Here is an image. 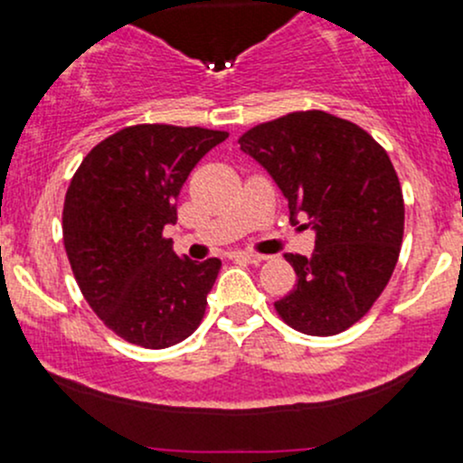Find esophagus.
I'll return each instance as SVG.
<instances>
[{
  "instance_id": "1",
  "label": "esophagus",
  "mask_w": 463,
  "mask_h": 463,
  "mask_svg": "<svg viewBox=\"0 0 463 463\" xmlns=\"http://www.w3.org/2000/svg\"><path fill=\"white\" fill-rule=\"evenodd\" d=\"M232 260L249 261V264H261V261H264L261 255H255V253H235V255H232Z\"/></svg>"
}]
</instances>
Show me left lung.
<instances>
[{"label": "left lung", "instance_id": "8db88e82", "mask_svg": "<svg viewBox=\"0 0 463 463\" xmlns=\"http://www.w3.org/2000/svg\"><path fill=\"white\" fill-rule=\"evenodd\" d=\"M240 147L273 176L291 222L307 217L316 231L311 258L287 255L298 282L275 311L309 335L349 329L387 287L403 241V193L387 152L318 109L261 123Z\"/></svg>", "mask_w": 463, "mask_h": 463}]
</instances>
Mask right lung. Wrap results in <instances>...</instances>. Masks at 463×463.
<instances>
[{"mask_svg": "<svg viewBox=\"0 0 463 463\" xmlns=\"http://www.w3.org/2000/svg\"><path fill=\"white\" fill-rule=\"evenodd\" d=\"M226 132L132 125L82 158L64 197L62 235L82 296L114 334L165 349L202 322L222 261H193L163 237L193 167Z\"/></svg>", "mask_w": 463, "mask_h": 463, "instance_id": "1", "label": "right lung"}]
</instances>
